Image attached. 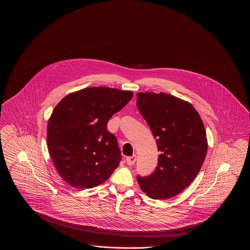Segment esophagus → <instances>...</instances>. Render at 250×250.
Instances as JSON below:
<instances>
[{
  "instance_id": "obj_1",
  "label": "esophagus",
  "mask_w": 250,
  "mask_h": 250,
  "mask_svg": "<svg viewBox=\"0 0 250 250\" xmlns=\"http://www.w3.org/2000/svg\"><path fill=\"white\" fill-rule=\"evenodd\" d=\"M125 161H126L127 165H133L135 163V161H136V155H132V156L126 157Z\"/></svg>"
}]
</instances>
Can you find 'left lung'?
Listing matches in <instances>:
<instances>
[{"label":"left lung","mask_w":250,"mask_h":250,"mask_svg":"<svg viewBox=\"0 0 250 250\" xmlns=\"http://www.w3.org/2000/svg\"><path fill=\"white\" fill-rule=\"evenodd\" d=\"M136 105L149 125L160 155L149 176H137L148 197L172 198L194 181L207 155L204 124L194 106L165 93H137Z\"/></svg>","instance_id":"left-lung-1"}]
</instances>
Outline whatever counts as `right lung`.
Listing matches in <instances>:
<instances>
[{
    "instance_id": "right-lung-1",
    "label": "right lung",
    "mask_w": 250,
    "mask_h": 250,
    "mask_svg": "<svg viewBox=\"0 0 250 250\" xmlns=\"http://www.w3.org/2000/svg\"><path fill=\"white\" fill-rule=\"evenodd\" d=\"M130 91L90 87L67 95L47 125L48 151L60 176L77 189L104 183L122 155L108 122L130 101Z\"/></svg>"
}]
</instances>
